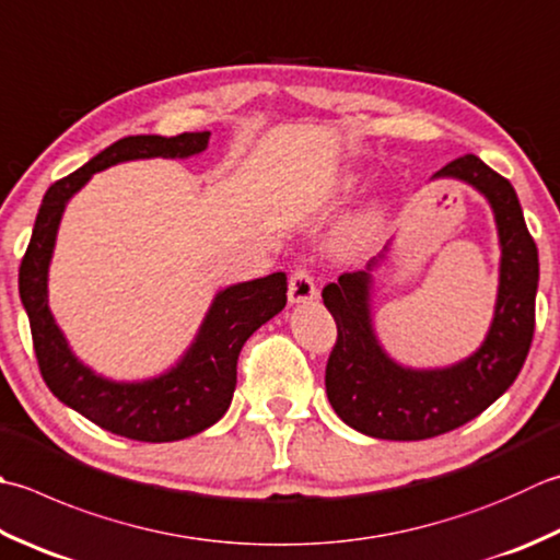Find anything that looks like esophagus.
Returning a JSON list of instances; mask_svg holds the SVG:
<instances>
[{
  "instance_id": "obj_1",
  "label": "esophagus",
  "mask_w": 560,
  "mask_h": 560,
  "mask_svg": "<svg viewBox=\"0 0 560 560\" xmlns=\"http://www.w3.org/2000/svg\"><path fill=\"white\" fill-rule=\"evenodd\" d=\"M317 299V287L308 269L295 267L289 279V301L291 303H308Z\"/></svg>"
}]
</instances>
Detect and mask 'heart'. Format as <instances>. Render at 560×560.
Masks as SVG:
<instances>
[{"label": "heart", "instance_id": "b5f03b06", "mask_svg": "<svg viewBox=\"0 0 560 560\" xmlns=\"http://www.w3.org/2000/svg\"><path fill=\"white\" fill-rule=\"evenodd\" d=\"M357 184V177H349L342 179V184H339V189L342 191H352ZM383 221H386V206L383 203H371L366 206L364 211H361L352 223H349L347 228V243L349 245H366L369 240H374V235L381 230Z\"/></svg>", "mask_w": 560, "mask_h": 560}]
</instances>
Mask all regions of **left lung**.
Instances as JSON below:
<instances>
[{
	"label": "left lung",
	"mask_w": 560,
	"mask_h": 560,
	"mask_svg": "<svg viewBox=\"0 0 560 560\" xmlns=\"http://www.w3.org/2000/svg\"><path fill=\"white\" fill-rule=\"evenodd\" d=\"M432 179L470 184L495 213L502 249L495 315L483 345L464 361L446 369H408L386 354L371 323V271L388 247L366 269L327 283L323 301L337 323L325 369L327 398L342 422L376 440H430L478 418L517 378L534 337L539 252L512 184L476 155L448 162Z\"/></svg>",
	"instance_id": "1"
}]
</instances>
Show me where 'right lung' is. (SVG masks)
Wrapping results in <instances>:
<instances>
[{"mask_svg": "<svg viewBox=\"0 0 560 560\" xmlns=\"http://www.w3.org/2000/svg\"><path fill=\"white\" fill-rule=\"evenodd\" d=\"M211 133L128 136L55 182L43 196L36 225L19 267V295L24 303L40 376L52 396L106 432L136 442H177L223 418L237 383V357L249 335L287 305V273L235 283L215 293L199 335L186 354L164 374L124 383L96 376L72 354L68 339L48 308V267L65 206L92 174L118 162L148 158H191L208 148Z\"/></svg>", "mask_w": 560, "mask_h": 560, "instance_id": "obj_1", "label": "right lung"}]
</instances>
